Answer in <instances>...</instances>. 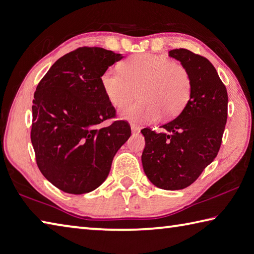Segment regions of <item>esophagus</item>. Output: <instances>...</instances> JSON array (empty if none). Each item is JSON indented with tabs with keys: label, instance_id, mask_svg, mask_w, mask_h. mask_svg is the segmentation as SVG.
I'll list each match as a JSON object with an SVG mask.
<instances>
[{
	"label": "esophagus",
	"instance_id": "1",
	"mask_svg": "<svg viewBox=\"0 0 254 254\" xmlns=\"http://www.w3.org/2000/svg\"><path fill=\"white\" fill-rule=\"evenodd\" d=\"M131 131L132 132H139V130H140V129H139V127H138L137 125H135V124H131Z\"/></svg>",
	"mask_w": 254,
	"mask_h": 254
}]
</instances>
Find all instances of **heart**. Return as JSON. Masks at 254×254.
Returning a JSON list of instances; mask_svg holds the SVG:
<instances>
[{
	"instance_id": "heart-1",
	"label": "heart",
	"mask_w": 254,
	"mask_h": 254,
	"mask_svg": "<svg viewBox=\"0 0 254 254\" xmlns=\"http://www.w3.org/2000/svg\"><path fill=\"white\" fill-rule=\"evenodd\" d=\"M100 84L113 106L122 108L136 96L140 99L122 111L132 123L149 124L176 117L184 111L192 94V77L185 65L167 56L141 53L129 56L121 71L108 68Z\"/></svg>"
}]
</instances>
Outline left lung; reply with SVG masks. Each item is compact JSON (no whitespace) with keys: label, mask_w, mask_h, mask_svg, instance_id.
<instances>
[{"label":"left lung","mask_w":254,"mask_h":254,"mask_svg":"<svg viewBox=\"0 0 254 254\" xmlns=\"http://www.w3.org/2000/svg\"><path fill=\"white\" fill-rule=\"evenodd\" d=\"M192 77V94L178 117L162 131L143 128L141 162L146 176L160 189L180 190L199 178L217 157L228 118V93L214 66L189 50L169 51Z\"/></svg>","instance_id":"left-lung-1"}]
</instances>
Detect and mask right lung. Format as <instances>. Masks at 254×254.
<instances>
[{"label":"right lung","mask_w":254,"mask_h":254,"mask_svg":"<svg viewBox=\"0 0 254 254\" xmlns=\"http://www.w3.org/2000/svg\"><path fill=\"white\" fill-rule=\"evenodd\" d=\"M121 54L79 47L62 56L38 83L32 106L31 140L38 169L56 188L83 194L106 180L113 158L130 137L126 121L105 95L100 77Z\"/></svg>","instance_id":"add662e5"}]
</instances>
